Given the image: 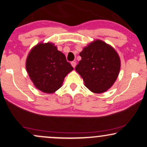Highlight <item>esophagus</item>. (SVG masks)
Returning a JSON list of instances; mask_svg holds the SVG:
<instances>
[{
  "instance_id": "esophagus-1",
  "label": "esophagus",
  "mask_w": 147,
  "mask_h": 147,
  "mask_svg": "<svg viewBox=\"0 0 147 147\" xmlns=\"http://www.w3.org/2000/svg\"><path fill=\"white\" fill-rule=\"evenodd\" d=\"M76 64H77V63H76V62H75V61H73V62H71V65H72V67H73V68L75 67Z\"/></svg>"
}]
</instances>
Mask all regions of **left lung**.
<instances>
[{"instance_id":"1","label":"left lung","mask_w":147,"mask_h":147,"mask_svg":"<svg viewBox=\"0 0 147 147\" xmlns=\"http://www.w3.org/2000/svg\"><path fill=\"white\" fill-rule=\"evenodd\" d=\"M81 60L75 70L85 85L95 93L106 91L115 83L120 70V59L116 51L103 41L97 40L80 52Z\"/></svg>"}]
</instances>
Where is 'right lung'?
Listing matches in <instances>:
<instances>
[{"label":"right lung","mask_w":147,"mask_h":147,"mask_svg":"<svg viewBox=\"0 0 147 147\" xmlns=\"http://www.w3.org/2000/svg\"><path fill=\"white\" fill-rule=\"evenodd\" d=\"M26 70L37 89L52 93L62 87L73 67L52 43H40L31 49L26 60Z\"/></svg>","instance_id":"1"}]
</instances>
